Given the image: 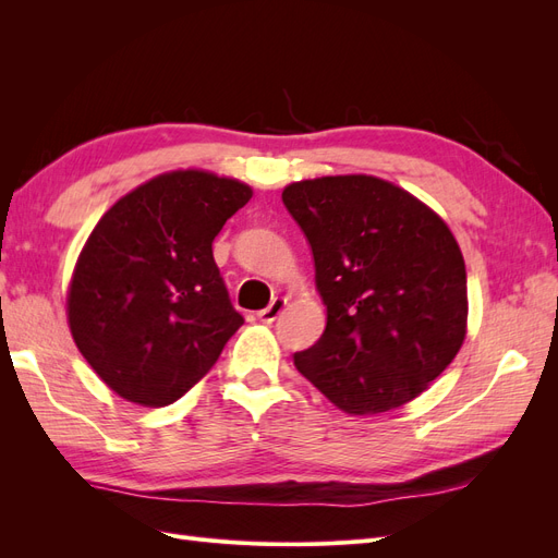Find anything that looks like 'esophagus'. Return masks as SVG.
Returning <instances> with one entry per match:
<instances>
[{
	"label": "esophagus",
	"instance_id": "34e87169",
	"mask_svg": "<svg viewBox=\"0 0 558 558\" xmlns=\"http://www.w3.org/2000/svg\"><path fill=\"white\" fill-rule=\"evenodd\" d=\"M283 310H286V298H275L265 310L258 312V318L263 320V324H272V320H277Z\"/></svg>",
	"mask_w": 558,
	"mask_h": 558
}]
</instances>
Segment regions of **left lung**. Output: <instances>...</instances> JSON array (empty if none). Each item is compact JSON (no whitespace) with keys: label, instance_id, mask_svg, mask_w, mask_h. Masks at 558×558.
Wrapping results in <instances>:
<instances>
[{"label":"left lung","instance_id":"1","mask_svg":"<svg viewBox=\"0 0 558 558\" xmlns=\"http://www.w3.org/2000/svg\"><path fill=\"white\" fill-rule=\"evenodd\" d=\"M312 246L328 320L293 356L335 408L379 414L424 393L465 340L468 279L451 230L424 202L367 174L286 185Z\"/></svg>","mask_w":558,"mask_h":558}]
</instances>
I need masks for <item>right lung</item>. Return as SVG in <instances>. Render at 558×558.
Segmentation results:
<instances>
[{
    "mask_svg": "<svg viewBox=\"0 0 558 558\" xmlns=\"http://www.w3.org/2000/svg\"><path fill=\"white\" fill-rule=\"evenodd\" d=\"M251 195L238 179L179 170L142 183L99 218L74 267L66 318L113 393L144 408L172 404L244 324L211 242Z\"/></svg>",
    "mask_w": 558,
    "mask_h": 558,
    "instance_id": "1",
    "label": "right lung"
}]
</instances>
